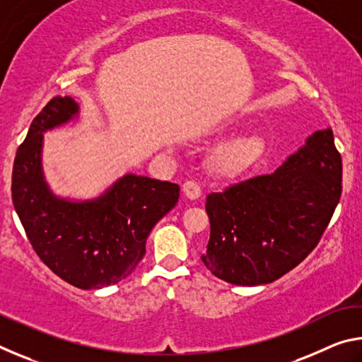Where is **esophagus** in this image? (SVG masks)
<instances>
[{
    "mask_svg": "<svg viewBox=\"0 0 362 362\" xmlns=\"http://www.w3.org/2000/svg\"><path fill=\"white\" fill-rule=\"evenodd\" d=\"M183 193L188 199H198L203 192H201V187L194 180H187L183 183Z\"/></svg>",
    "mask_w": 362,
    "mask_h": 362,
    "instance_id": "1",
    "label": "esophagus"
}]
</instances>
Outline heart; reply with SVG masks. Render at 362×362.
<instances>
[{"instance_id":"heart-1","label":"heart","mask_w":362,"mask_h":362,"mask_svg":"<svg viewBox=\"0 0 362 362\" xmlns=\"http://www.w3.org/2000/svg\"><path fill=\"white\" fill-rule=\"evenodd\" d=\"M265 151V140L259 134H243L233 137L214 151L212 170L222 177H235L246 173L259 161Z\"/></svg>"}]
</instances>
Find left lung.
<instances>
[{"label":"left lung","mask_w":362,"mask_h":362,"mask_svg":"<svg viewBox=\"0 0 362 362\" xmlns=\"http://www.w3.org/2000/svg\"><path fill=\"white\" fill-rule=\"evenodd\" d=\"M340 194L332 129L316 131L273 174L207 194L211 238L201 260L230 284L273 283L317 246Z\"/></svg>","instance_id":"obj_1"}]
</instances>
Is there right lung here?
<instances>
[{
    "instance_id": "1",
    "label": "right lung",
    "mask_w": 362,
    "mask_h": 362,
    "mask_svg": "<svg viewBox=\"0 0 362 362\" xmlns=\"http://www.w3.org/2000/svg\"><path fill=\"white\" fill-rule=\"evenodd\" d=\"M78 113L71 97H54L30 124L12 168V203L35 252L79 289H102L134 272L159 220L179 201L170 182L127 174L93 201L73 203L47 188L41 169L42 132Z\"/></svg>"
}]
</instances>
